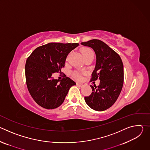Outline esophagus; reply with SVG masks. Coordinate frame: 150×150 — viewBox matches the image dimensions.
Returning <instances> with one entry per match:
<instances>
[{"label": "esophagus", "mask_w": 150, "mask_h": 150, "mask_svg": "<svg viewBox=\"0 0 150 150\" xmlns=\"http://www.w3.org/2000/svg\"><path fill=\"white\" fill-rule=\"evenodd\" d=\"M76 85H77L78 87H82L83 86V84H82V83H81L77 82V83H76Z\"/></svg>", "instance_id": "obj_1"}]
</instances>
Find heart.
Instances as JSON below:
<instances>
[{
  "label": "heart",
  "mask_w": 150,
  "mask_h": 150,
  "mask_svg": "<svg viewBox=\"0 0 150 150\" xmlns=\"http://www.w3.org/2000/svg\"><path fill=\"white\" fill-rule=\"evenodd\" d=\"M81 52L84 58H86V57H87L88 56H92V55L94 56L93 51L89 47H82V48H81ZM82 72L75 71V72H74L72 73V76L77 79H81L82 78Z\"/></svg>",
  "instance_id": "obj_1"
}]
</instances>
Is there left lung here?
<instances>
[{"label": "left lung", "mask_w": 150, "mask_h": 150, "mask_svg": "<svg viewBox=\"0 0 150 150\" xmlns=\"http://www.w3.org/2000/svg\"><path fill=\"white\" fill-rule=\"evenodd\" d=\"M81 45L91 47L96 55V64L91 82L100 79V84L90 85L91 94L85 97V102L97 111L110 108L117 100L123 87V65L120 56L100 40L93 39Z\"/></svg>", "instance_id": "8db88e82"}]
</instances>
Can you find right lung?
<instances>
[{"label":"right lung","instance_id":"1","mask_svg":"<svg viewBox=\"0 0 150 150\" xmlns=\"http://www.w3.org/2000/svg\"><path fill=\"white\" fill-rule=\"evenodd\" d=\"M78 43L50 42L36 48L25 63V78L28 91L34 100L42 108L53 109L65 100L75 81L63 73L60 82L52 75L60 72L65 67L68 54Z\"/></svg>","mask_w":150,"mask_h":150}]
</instances>
